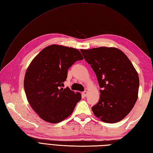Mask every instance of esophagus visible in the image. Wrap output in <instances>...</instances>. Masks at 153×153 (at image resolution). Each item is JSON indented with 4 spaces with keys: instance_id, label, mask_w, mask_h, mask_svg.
Returning <instances> with one entry per match:
<instances>
[{
    "instance_id": "1",
    "label": "esophagus",
    "mask_w": 153,
    "mask_h": 153,
    "mask_svg": "<svg viewBox=\"0 0 153 153\" xmlns=\"http://www.w3.org/2000/svg\"><path fill=\"white\" fill-rule=\"evenodd\" d=\"M82 95H83L84 97H86L87 95V91H83V92L82 93Z\"/></svg>"
}]
</instances>
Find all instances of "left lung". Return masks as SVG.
<instances>
[{"instance_id":"left-lung-1","label":"left lung","mask_w":153,"mask_h":153,"mask_svg":"<svg viewBox=\"0 0 153 153\" xmlns=\"http://www.w3.org/2000/svg\"><path fill=\"white\" fill-rule=\"evenodd\" d=\"M99 82L100 99L92 110L97 118L106 123L123 120L134 108L138 98V74L122 51L100 47L81 49Z\"/></svg>"}]
</instances>
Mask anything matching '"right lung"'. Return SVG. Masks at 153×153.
Segmentation results:
<instances>
[{
    "label": "right lung",
    "mask_w": 153,
    "mask_h": 153,
    "mask_svg": "<svg viewBox=\"0 0 153 153\" xmlns=\"http://www.w3.org/2000/svg\"><path fill=\"white\" fill-rule=\"evenodd\" d=\"M83 59L76 48L51 45L43 48L29 65L24 82L25 95L31 108L45 122L63 121L82 99L79 92L64 88V82L69 68Z\"/></svg>",
    "instance_id": "obj_1"
}]
</instances>
